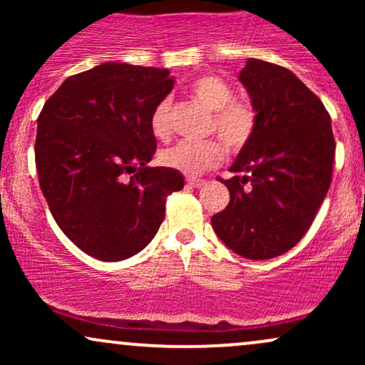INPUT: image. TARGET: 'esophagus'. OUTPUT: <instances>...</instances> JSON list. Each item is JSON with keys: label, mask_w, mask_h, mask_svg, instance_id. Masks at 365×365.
Masks as SVG:
<instances>
[{"label": "esophagus", "mask_w": 365, "mask_h": 365, "mask_svg": "<svg viewBox=\"0 0 365 365\" xmlns=\"http://www.w3.org/2000/svg\"><path fill=\"white\" fill-rule=\"evenodd\" d=\"M187 183H188V185H190V187L199 188V187H202L206 182H204V180H200V178H194V177H192V178H187Z\"/></svg>", "instance_id": "obj_1"}]
</instances>
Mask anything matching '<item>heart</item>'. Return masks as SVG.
Listing matches in <instances>:
<instances>
[{
  "mask_svg": "<svg viewBox=\"0 0 365 365\" xmlns=\"http://www.w3.org/2000/svg\"><path fill=\"white\" fill-rule=\"evenodd\" d=\"M188 92L197 103L212 111L211 130H216L228 150H240L257 125V113L249 103L233 99L232 87L217 75L204 73L195 77L188 86ZM150 132L159 140L170 139V103L159 101L150 113ZM225 158V148L220 140L207 139L202 142H180L173 148L163 150L161 163L171 170L188 177H197L215 168Z\"/></svg>",
  "mask_w": 365,
  "mask_h": 365,
  "instance_id": "obj_1",
  "label": "heart"
}]
</instances>
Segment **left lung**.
I'll list each match as a JSON object with an SVG mask.
<instances>
[{
    "instance_id": "8db88e82",
    "label": "left lung",
    "mask_w": 365,
    "mask_h": 365,
    "mask_svg": "<svg viewBox=\"0 0 365 365\" xmlns=\"http://www.w3.org/2000/svg\"><path fill=\"white\" fill-rule=\"evenodd\" d=\"M257 113L254 135L221 180L230 202L211 217L216 235L254 261L278 257L311 228L331 185L329 113L284 66L250 58L238 75Z\"/></svg>"
}]
</instances>
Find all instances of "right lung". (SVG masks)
<instances>
[{"mask_svg": "<svg viewBox=\"0 0 365 365\" xmlns=\"http://www.w3.org/2000/svg\"><path fill=\"white\" fill-rule=\"evenodd\" d=\"M168 70L103 63L61 83L37 118L41 190L61 232L99 261H123L153 240L180 171L150 168V113L170 94ZM127 174L133 177L126 178Z\"/></svg>", "mask_w": 365, "mask_h": 365, "instance_id": "add662e5", "label": "right lung"}]
</instances>
